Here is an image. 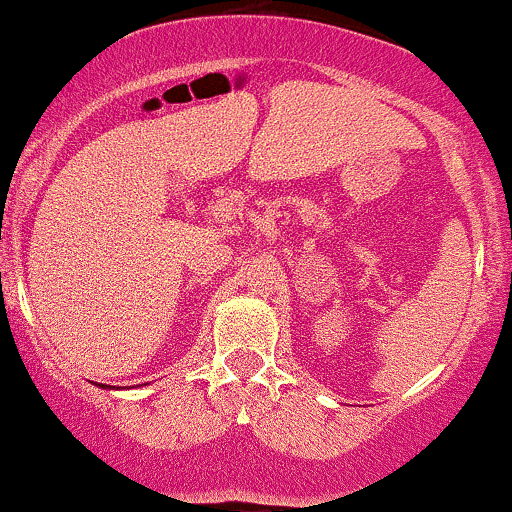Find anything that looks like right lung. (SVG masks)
<instances>
[{
    "label": "right lung",
    "mask_w": 512,
    "mask_h": 512,
    "mask_svg": "<svg viewBox=\"0 0 512 512\" xmlns=\"http://www.w3.org/2000/svg\"><path fill=\"white\" fill-rule=\"evenodd\" d=\"M102 387H104V384H102Z\"/></svg>",
    "instance_id": "add662e5"
}]
</instances>
